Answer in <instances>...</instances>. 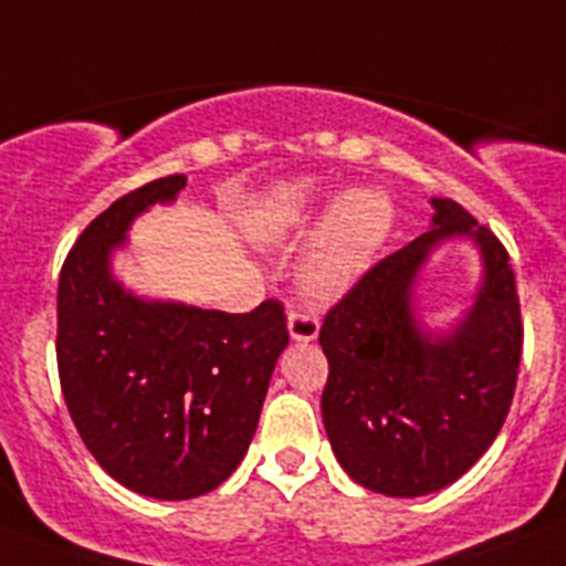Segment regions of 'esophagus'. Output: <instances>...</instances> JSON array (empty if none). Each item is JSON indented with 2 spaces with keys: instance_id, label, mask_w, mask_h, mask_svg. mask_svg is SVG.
Returning <instances> with one entry per match:
<instances>
[{
  "instance_id": "obj_1",
  "label": "esophagus",
  "mask_w": 566,
  "mask_h": 566,
  "mask_svg": "<svg viewBox=\"0 0 566 566\" xmlns=\"http://www.w3.org/2000/svg\"><path fill=\"white\" fill-rule=\"evenodd\" d=\"M319 334V319L312 308H292L289 312V337L297 339V343H312Z\"/></svg>"
}]
</instances>
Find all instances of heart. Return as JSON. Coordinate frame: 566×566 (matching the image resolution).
<instances>
[{"label":"heart","instance_id":"obj_1","mask_svg":"<svg viewBox=\"0 0 566 566\" xmlns=\"http://www.w3.org/2000/svg\"><path fill=\"white\" fill-rule=\"evenodd\" d=\"M317 203L319 187L312 181L274 189L260 212V234L269 240L286 238L292 229H300L312 218ZM388 229H391V203L382 192L354 189L343 195L300 263L303 286L317 297L343 294L371 266Z\"/></svg>","mask_w":566,"mask_h":566}]
</instances>
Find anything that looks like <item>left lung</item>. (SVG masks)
<instances>
[{
    "instance_id": "1",
    "label": "left lung",
    "mask_w": 566,
    "mask_h": 566,
    "mask_svg": "<svg viewBox=\"0 0 566 566\" xmlns=\"http://www.w3.org/2000/svg\"><path fill=\"white\" fill-rule=\"evenodd\" d=\"M431 207V229L368 269L319 328L332 451L354 482L382 496H428L468 473L502 431L522 359L507 249L451 198ZM457 237L478 243L483 283L451 333H424L416 277L432 249Z\"/></svg>"
}]
</instances>
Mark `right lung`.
I'll use <instances>...</instances> for the list:
<instances>
[{
	"label": "right lung",
	"mask_w": 566,
	"mask_h": 566,
	"mask_svg": "<svg viewBox=\"0 0 566 566\" xmlns=\"http://www.w3.org/2000/svg\"><path fill=\"white\" fill-rule=\"evenodd\" d=\"M187 175L124 195L78 234L59 277L62 394L87 451L149 499L203 496L247 457L286 314L263 300L249 314L147 300L113 274L138 214L172 203Z\"/></svg>",
	"instance_id": "1"
}]
</instances>
